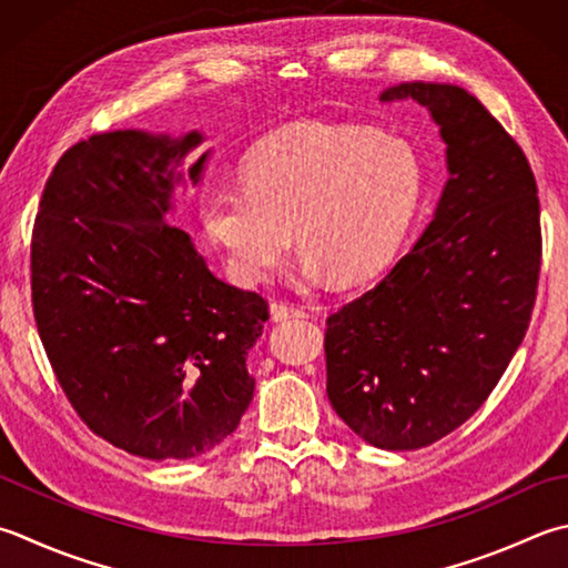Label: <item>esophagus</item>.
<instances>
[{"label":"esophagus","instance_id":"obj_1","mask_svg":"<svg viewBox=\"0 0 568 568\" xmlns=\"http://www.w3.org/2000/svg\"><path fill=\"white\" fill-rule=\"evenodd\" d=\"M306 308L298 304H288V302H280L272 304V318L274 321H286V318H304Z\"/></svg>","mask_w":568,"mask_h":568}]
</instances>
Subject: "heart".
I'll list each match as a JSON object with an SVG mask.
<instances>
[{"label": "heart", "instance_id": "b5f03b06", "mask_svg": "<svg viewBox=\"0 0 568 568\" xmlns=\"http://www.w3.org/2000/svg\"><path fill=\"white\" fill-rule=\"evenodd\" d=\"M425 197V163L405 138L298 123L252 148L244 180L202 195V224L244 284H264L302 247V282L358 284L408 242Z\"/></svg>", "mask_w": 568, "mask_h": 568}]
</instances>
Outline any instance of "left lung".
<instances>
[{
	"label": "left lung",
	"mask_w": 568,
	"mask_h": 568,
	"mask_svg": "<svg viewBox=\"0 0 568 568\" xmlns=\"http://www.w3.org/2000/svg\"><path fill=\"white\" fill-rule=\"evenodd\" d=\"M445 143L447 180L420 237L383 280L326 318V393L381 450H417L463 425L527 334L541 266L531 168L475 95L395 83Z\"/></svg>",
	"instance_id": "1"
}]
</instances>
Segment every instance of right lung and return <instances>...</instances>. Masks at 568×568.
<instances>
[{"mask_svg":"<svg viewBox=\"0 0 568 568\" xmlns=\"http://www.w3.org/2000/svg\"><path fill=\"white\" fill-rule=\"evenodd\" d=\"M205 133L125 128L61 155L31 242L41 344L83 423L145 459L202 457L254 395L247 353L270 318L254 292L210 272L170 224L202 183Z\"/></svg>","mask_w":568,"mask_h":568,"instance_id":"add662e5","label":"right lung"}]
</instances>
